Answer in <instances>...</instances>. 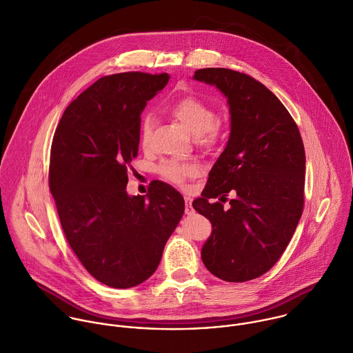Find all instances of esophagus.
<instances>
[{
  "instance_id": "1",
  "label": "esophagus",
  "mask_w": 353,
  "mask_h": 353,
  "mask_svg": "<svg viewBox=\"0 0 353 353\" xmlns=\"http://www.w3.org/2000/svg\"><path fill=\"white\" fill-rule=\"evenodd\" d=\"M184 201H185V214H192L194 213V208L191 205V198L185 196Z\"/></svg>"
}]
</instances>
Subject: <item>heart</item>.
Wrapping results in <instances>:
<instances>
[{"instance_id":"1","label":"heart","mask_w":353,"mask_h":353,"mask_svg":"<svg viewBox=\"0 0 353 353\" xmlns=\"http://www.w3.org/2000/svg\"><path fill=\"white\" fill-rule=\"evenodd\" d=\"M170 114L179 119L194 136L206 145H213L217 141L219 129L216 122V112L210 104L196 96H183L174 100L169 107ZM154 128V118L145 115L140 122V137L143 143H147L151 137ZM159 173L169 181L181 184L185 179L198 173V166L192 162L166 161L161 165Z\"/></svg>"}]
</instances>
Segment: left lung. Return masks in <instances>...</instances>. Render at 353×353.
I'll list each match as a JSON object with an SVG mask.
<instances>
[{
    "label": "left lung",
    "instance_id": "obj_1",
    "mask_svg": "<svg viewBox=\"0 0 353 353\" xmlns=\"http://www.w3.org/2000/svg\"><path fill=\"white\" fill-rule=\"evenodd\" d=\"M194 79L214 85L231 114L227 145L192 202L213 227L202 261L223 281H252L275 265L301 219L303 139L286 107L254 78L230 68H201ZM228 193L233 199L225 210L221 202ZM213 197L219 202L210 203Z\"/></svg>",
    "mask_w": 353,
    "mask_h": 353
}]
</instances>
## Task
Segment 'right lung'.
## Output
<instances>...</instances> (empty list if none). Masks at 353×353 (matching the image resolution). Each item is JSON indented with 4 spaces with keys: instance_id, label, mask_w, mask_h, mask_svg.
<instances>
[{
    "instance_id": "1",
    "label": "right lung",
    "mask_w": 353,
    "mask_h": 353,
    "mask_svg": "<svg viewBox=\"0 0 353 353\" xmlns=\"http://www.w3.org/2000/svg\"><path fill=\"white\" fill-rule=\"evenodd\" d=\"M169 74L101 77L63 112L49 165V188L72 252L99 282L129 289L158 268L184 213V199L155 180L145 196L126 192L137 157L140 114Z\"/></svg>"
}]
</instances>
